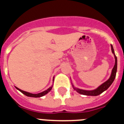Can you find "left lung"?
I'll list each match as a JSON object with an SVG mask.
<instances>
[{
  "instance_id": "left-lung-1",
  "label": "left lung",
  "mask_w": 124,
  "mask_h": 124,
  "mask_svg": "<svg viewBox=\"0 0 124 124\" xmlns=\"http://www.w3.org/2000/svg\"><path fill=\"white\" fill-rule=\"evenodd\" d=\"M111 51L113 53V54L114 57H115V66H114L112 70L111 73L109 78L106 82H104L103 84L100 85L98 87H96V89H93V90H85V89H82L76 87L71 82V85L72 86H73V88L74 89V90H75L77 92H78L80 94H84V95H87V96H98V95L102 93L104 91H106L109 87L110 85L112 84V83L113 82L115 78L116 73V71H117V58L116 56L113 47L112 45H111ZM70 79H71V78H70Z\"/></svg>"
}]
</instances>
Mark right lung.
Segmentation results:
<instances>
[{"instance_id":"add662e5","label":"right lung","mask_w":124,"mask_h":124,"mask_svg":"<svg viewBox=\"0 0 124 124\" xmlns=\"http://www.w3.org/2000/svg\"><path fill=\"white\" fill-rule=\"evenodd\" d=\"M53 81H54V77H53ZM52 87H53V85L50 87H49L47 89L44 91H42V92L37 93V94H33V93H29V92H27V91H23L22 90V89H20L15 87V88H16L17 90H18L19 91H20V92L22 93L25 94L26 96H29V97H34V98H40V97H42V96H44V95L47 94V93H48L51 90Z\"/></svg>"}]
</instances>
